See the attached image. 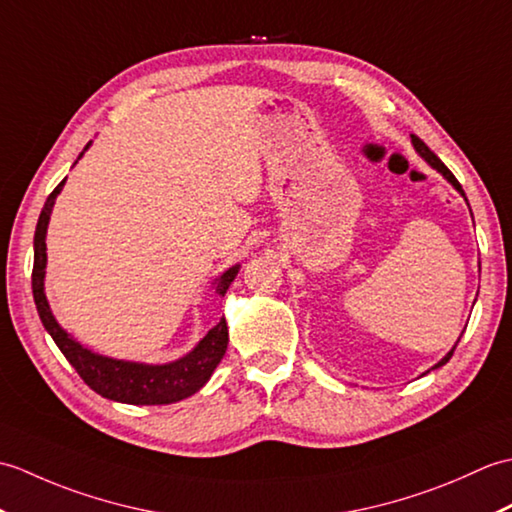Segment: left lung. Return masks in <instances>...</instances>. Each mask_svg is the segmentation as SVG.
Listing matches in <instances>:
<instances>
[{
  "instance_id": "8db88e82",
  "label": "left lung",
  "mask_w": 512,
  "mask_h": 512,
  "mask_svg": "<svg viewBox=\"0 0 512 512\" xmlns=\"http://www.w3.org/2000/svg\"><path fill=\"white\" fill-rule=\"evenodd\" d=\"M411 138H413V147H416V151H418V154H420V156H422L424 160H427V162H429V165H431L433 169H438V171L442 173V176H444V178H447V180H449V182L453 184V187H455V189H458V191H460V193L464 195V189H462V184H460L458 180H455V176H453V173H451V171L447 169V165H444V162H442V160H440V158H438L436 154H433V151H431V149H429L427 145H424V143H422V140H420L418 136H411ZM455 347H458V343H455ZM455 347H453V350H451V352H449L447 356H444V358H442V361H440V363H438L436 367H440V365H444V363H449V358L453 356V352H455Z\"/></svg>"
}]
</instances>
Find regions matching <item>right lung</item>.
Masks as SVG:
<instances>
[{
	"instance_id": "right-lung-1",
	"label": "right lung",
	"mask_w": 512,
	"mask_h": 512,
	"mask_svg": "<svg viewBox=\"0 0 512 512\" xmlns=\"http://www.w3.org/2000/svg\"><path fill=\"white\" fill-rule=\"evenodd\" d=\"M88 149V147H85ZM83 156V154H81ZM65 182V180H63ZM63 182H59L54 191L48 195L46 204H43L37 231H35V264H32V297L37 303L39 319L43 328L50 332V336L57 343L63 356L68 358L70 365L76 369V374L83 378V383L92 387L96 394L103 398H110L116 402H127V405H171L195 394L206 380L211 378L213 369L222 361L228 343V328L222 319L209 334L198 343V347L191 354L176 363L169 365H140V363H127V361H114V358L92 354L76 343L72 336L65 334L59 323L54 321L52 312L48 308L46 295H43V275H46V231L48 220L52 213L54 198H57ZM237 275V266L217 279L215 292L217 295H226L228 286Z\"/></svg>"
}]
</instances>
